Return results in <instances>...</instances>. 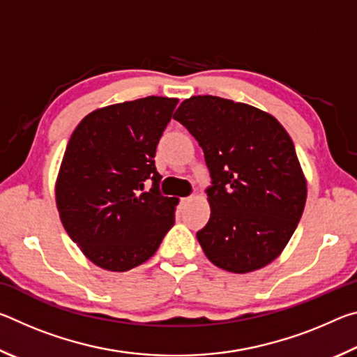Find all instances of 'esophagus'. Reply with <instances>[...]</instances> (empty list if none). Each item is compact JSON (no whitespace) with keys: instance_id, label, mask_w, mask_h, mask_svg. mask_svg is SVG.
<instances>
[{"instance_id":"1","label":"esophagus","mask_w":357,"mask_h":357,"mask_svg":"<svg viewBox=\"0 0 357 357\" xmlns=\"http://www.w3.org/2000/svg\"><path fill=\"white\" fill-rule=\"evenodd\" d=\"M190 202H192V197H184V198H181V200H179L181 204H187V203H190Z\"/></svg>"}]
</instances>
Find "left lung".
I'll return each instance as SVG.
<instances>
[{
    "mask_svg": "<svg viewBox=\"0 0 357 357\" xmlns=\"http://www.w3.org/2000/svg\"><path fill=\"white\" fill-rule=\"evenodd\" d=\"M206 160L211 217L197 231L211 261L229 273L263 268L287 245L307 184L293 140L274 116L217 96H193L173 116Z\"/></svg>",
    "mask_w": 357,
    "mask_h": 357,
    "instance_id": "obj_1",
    "label": "left lung"
}]
</instances>
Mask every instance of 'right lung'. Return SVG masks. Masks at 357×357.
I'll list each match as a JSON object with an SVG mask.
<instances>
[{"label": "right lung", "mask_w": 357, "mask_h": 357, "mask_svg": "<svg viewBox=\"0 0 357 357\" xmlns=\"http://www.w3.org/2000/svg\"><path fill=\"white\" fill-rule=\"evenodd\" d=\"M176 105L149 96L100 108L70 137L56 206L70 239L100 268L124 273L144 263L173 227L178 200L160 193L154 157Z\"/></svg>", "instance_id": "1"}]
</instances>
